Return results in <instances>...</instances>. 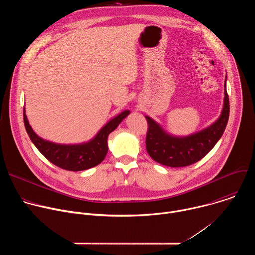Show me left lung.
<instances>
[{
  "instance_id": "1",
  "label": "left lung",
  "mask_w": 255,
  "mask_h": 255,
  "mask_svg": "<svg viewBox=\"0 0 255 255\" xmlns=\"http://www.w3.org/2000/svg\"><path fill=\"white\" fill-rule=\"evenodd\" d=\"M222 113L215 123L208 128L186 137H175L167 134L150 117L145 116L148 123L146 134V150L156 162L170 166L181 167L201 160L223 135L229 119V98L226 91Z\"/></svg>"
}]
</instances>
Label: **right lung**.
<instances>
[{"mask_svg":"<svg viewBox=\"0 0 255 255\" xmlns=\"http://www.w3.org/2000/svg\"><path fill=\"white\" fill-rule=\"evenodd\" d=\"M129 113L130 111H124L109 121L91 141L74 145L56 144L40 138L29 125L25 109L23 111V118L26 131L31 141L51 163L62 169L81 171L94 167L104 160L108 152L107 140L109 134L118 127Z\"/></svg>","mask_w":255,"mask_h":255,"instance_id":"add662e5","label":"right lung"}]
</instances>
